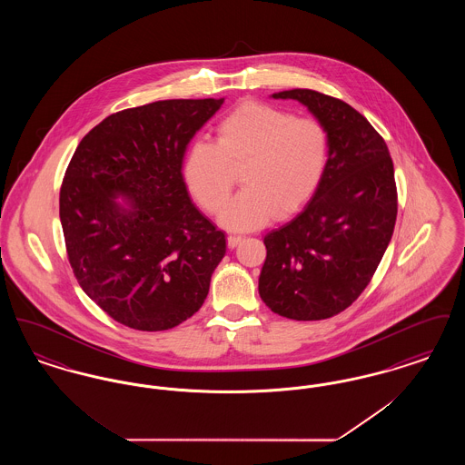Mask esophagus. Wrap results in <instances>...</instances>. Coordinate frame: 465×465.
Wrapping results in <instances>:
<instances>
[{
	"label": "esophagus",
	"mask_w": 465,
	"mask_h": 465,
	"mask_svg": "<svg viewBox=\"0 0 465 465\" xmlns=\"http://www.w3.org/2000/svg\"><path fill=\"white\" fill-rule=\"evenodd\" d=\"M242 237H237V235H230L226 242H228V247H230V249H235V247H237L239 243L242 242Z\"/></svg>",
	"instance_id": "1"
}]
</instances>
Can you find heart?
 Wrapping results in <instances>:
<instances>
[{"instance_id": "obj_1", "label": "heart", "mask_w": 465, "mask_h": 465, "mask_svg": "<svg viewBox=\"0 0 465 465\" xmlns=\"http://www.w3.org/2000/svg\"><path fill=\"white\" fill-rule=\"evenodd\" d=\"M216 141H195L183 158V179L207 213H218L243 165L242 192L220 216L235 232L260 228L275 214L302 211L321 186L328 167L330 139L310 116L258 101H243L216 125Z\"/></svg>"}]
</instances>
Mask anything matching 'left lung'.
Returning a JSON list of instances; mask_svg holds the SVG:
<instances>
[{"instance_id":"8db88e82","label":"left lung","mask_w":465,"mask_h":465,"mask_svg":"<svg viewBox=\"0 0 465 465\" xmlns=\"http://www.w3.org/2000/svg\"><path fill=\"white\" fill-rule=\"evenodd\" d=\"M324 125L330 156L319 190L291 222L268 232L260 296L294 321L351 307L370 284L398 216L394 163L383 137L351 104L309 89L277 92Z\"/></svg>"}]
</instances>
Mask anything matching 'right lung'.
<instances>
[{"mask_svg": "<svg viewBox=\"0 0 465 465\" xmlns=\"http://www.w3.org/2000/svg\"><path fill=\"white\" fill-rule=\"evenodd\" d=\"M223 101L169 99L113 113L67 165L59 216L69 265L124 326L171 330L207 298L226 239L192 203L181 169L188 143Z\"/></svg>", "mask_w": 465, "mask_h": 465, "instance_id": "1", "label": "right lung"}]
</instances>
